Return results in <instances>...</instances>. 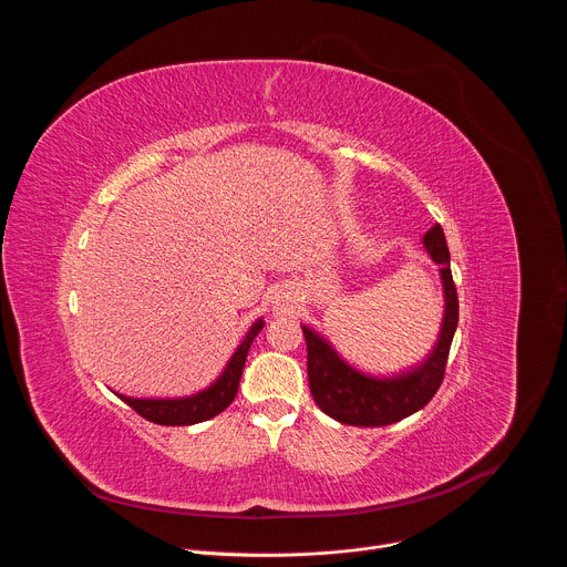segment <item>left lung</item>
Here are the masks:
<instances>
[{"mask_svg": "<svg viewBox=\"0 0 567 567\" xmlns=\"http://www.w3.org/2000/svg\"><path fill=\"white\" fill-rule=\"evenodd\" d=\"M424 249L440 265L444 289V318L431 354L411 370L392 377H374L350 365L332 343L302 326L307 341V377L316 406L332 420L350 426H388L422 411L437 392L453 334L457 328V291L451 276L446 237L435 224L424 237Z\"/></svg>", "mask_w": 567, "mask_h": 567, "instance_id": "1", "label": "left lung"}]
</instances>
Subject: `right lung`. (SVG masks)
Returning <instances> with one entry per match:
<instances>
[{
  "label": "right lung",
  "instance_id": "1",
  "mask_svg": "<svg viewBox=\"0 0 567 567\" xmlns=\"http://www.w3.org/2000/svg\"><path fill=\"white\" fill-rule=\"evenodd\" d=\"M265 328V318H258L254 326L249 328L247 337L241 339L233 357L228 359L226 368L221 374L204 390L188 394V396H173V399H138V396H127L116 392L130 409H134L141 417L147 422L161 424V426H190L206 422L215 415H219L224 409H228V403L235 399L241 370H245L249 348L254 339L260 334Z\"/></svg>",
  "mask_w": 567,
  "mask_h": 567
}]
</instances>
